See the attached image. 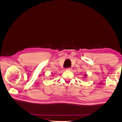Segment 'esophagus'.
I'll return each instance as SVG.
<instances>
[{"mask_svg": "<svg viewBox=\"0 0 122 122\" xmlns=\"http://www.w3.org/2000/svg\"><path fill=\"white\" fill-rule=\"evenodd\" d=\"M66 70H70H70H72V68H67L66 69Z\"/></svg>", "mask_w": 122, "mask_h": 122, "instance_id": "obj_1", "label": "esophagus"}]
</instances>
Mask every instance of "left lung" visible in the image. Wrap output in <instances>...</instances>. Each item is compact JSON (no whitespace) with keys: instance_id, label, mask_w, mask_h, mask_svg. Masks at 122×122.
<instances>
[{"instance_id":"left-lung-1","label":"left lung","mask_w":122,"mask_h":122,"mask_svg":"<svg viewBox=\"0 0 122 122\" xmlns=\"http://www.w3.org/2000/svg\"><path fill=\"white\" fill-rule=\"evenodd\" d=\"M86 76H87L86 75H84V76H85V77H86Z\"/></svg>"}]
</instances>
